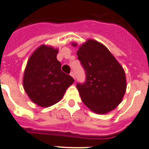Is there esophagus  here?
<instances>
[{
  "instance_id": "obj_1",
  "label": "esophagus",
  "mask_w": 149,
  "mask_h": 149,
  "mask_svg": "<svg viewBox=\"0 0 149 149\" xmlns=\"http://www.w3.org/2000/svg\"><path fill=\"white\" fill-rule=\"evenodd\" d=\"M70 75L72 76V77H73L74 79H75V76H74V73L73 72H71V73H70Z\"/></svg>"
}]
</instances>
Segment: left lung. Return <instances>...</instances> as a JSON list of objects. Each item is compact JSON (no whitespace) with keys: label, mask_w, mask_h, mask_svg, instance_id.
<instances>
[{"label":"left lung","mask_w":149,"mask_h":149,"mask_svg":"<svg viewBox=\"0 0 149 149\" xmlns=\"http://www.w3.org/2000/svg\"><path fill=\"white\" fill-rule=\"evenodd\" d=\"M77 55L86 72L85 82L76 86L84 104L98 114L115 109L127 86L122 65L104 45L93 39L80 46Z\"/></svg>","instance_id":"left-lung-1"}]
</instances>
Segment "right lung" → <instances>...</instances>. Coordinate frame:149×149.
I'll list each match as a JSON object with an SVG mask.
<instances>
[{
    "mask_svg": "<svg viewBox=\"0 0 149 149\" xmlns=\"http://www.w3.org/2000/svg\"><path fill=\"white\" fill-rule=\"evenodd\" d=\"M57 54L58 50L52 47L40 46L30 56L24 74L26 93L33 103L43 107L60 101L74 81L61 70Z\"/></svg>",
    "mask_w": 149,
    "mask_h": 149,
    "instance_id": "1",
    "label": "right lung"
}]
</instances>
